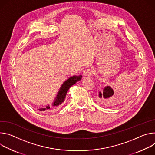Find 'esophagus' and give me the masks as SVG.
Instances as JSON below:
<instances>
[{
    "mask_svg": "<svg viewBox=\"0 0 155 155\" xmlns=\"http://www.w3.org/2000/svg\"><path fill=\"white\" fill-rule=\"evenodd\" d=\"M92 71L91 70V69H87V70H85L83 71L82 76L84 79L89 78L92 75Z\"/></svg>",
    "mask_w": 155,
    "mask_h": 155,
    "instance_id": "34e87169",
    "label": "esophagus"
}]
</instances>
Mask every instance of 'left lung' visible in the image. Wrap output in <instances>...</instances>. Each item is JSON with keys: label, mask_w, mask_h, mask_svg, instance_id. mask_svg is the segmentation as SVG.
<instances>
[{"label": "left lung", "mask_w": 155, "mask_h": 155, "mask_svg": "<svg viewBox=\"0 0 155 155\" xmlns=\"http://www.w3.org/2000/svg\"><path fill=\"white\" fill-rule=\"evenodd\" d=\"M114 95V91L113 89L110 86H106L102 91L98 92V101L101 104L109 105L112 104L115 101Z\"/></svg>", "instance_id": "1"}]
</instances>
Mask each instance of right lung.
I'll list each match as a JSON object with an SVG mask.
<instances>
[{
	"label": "right lung",
	"instance_id": "add662e5",
	"mask_svg": "<svg viewBox=\"0 0 155 155\" xmlns=\"http://www.w3.org/2000/svg\"><path fill=\"white\" fill-rule=\"evenodd\" d=\"M82 78V76L81 75L73 76L72 77H70V78H68L66 81L64 82V83L61 85V86L57 95V97L55 98V100L54 101V103L52 104V107H57L62 104V103L64 101L68 91L70 89V88L73 85L76 84L78 81H80ZM51 108V107H50L49 105H47L45 108H39V110L42 112H45L50 110Z\"/></svg>",
	"mask_w": 155,
	"mask_h": 155
}]
</instances>
